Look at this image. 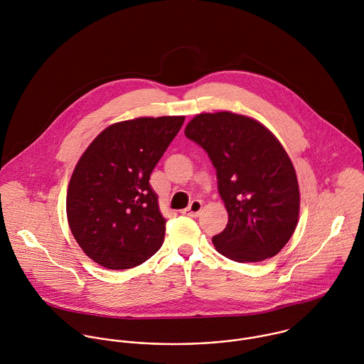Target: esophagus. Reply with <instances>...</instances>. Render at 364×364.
<instances>
[{"label": "esophagus", "mask_w": 364, "mask_h": 364, "mask_svg": "<svg viewBox=\"0 0 364 364\" xmlns=\"http://www.w3.org/2000/svg\"><path fill=\"white\" fill-rule=\"evenodd\" d=\"M202 206H203L202 200L195 199V200L189 205V208L182 210V214H185V215H191V217H196V215H199V213L202 211Z\"/></svg>", "instance_id": "1"}]
</instances>
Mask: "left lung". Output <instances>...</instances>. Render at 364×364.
I'll return each mask as SVG.
<instances>
[{
    "label": "left lung",
    "instance_id": "obj_1",
    "mask_svg": "<svg viewBox=\"0 0 364 364\" xmlns=\"http://www.w3.org/2000/svg\"><path fill=\"white\" fill-rule=\"evenodd\" d=\"M185 136L210 156L228 211L227 227L211 240L215 250L240 263L279 254L296 230L300 191L277 139L259 122L231 112L195 116Z\"/></svg>",
    "mask_w": 364,
    "mask_h": 364
}]
</instances>
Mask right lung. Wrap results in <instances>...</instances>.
<instances>
[{
	"instance_id": "add662e5",
	"label": "right lung",
	"mask_w": 364,
	"mask_h": 364,
	"mask_svg": "<svg viewBox=\"0 0 364 364\" xmlns=\"http://www.w3.org/2000/svg\"><path fill=\"white\" fill-rule=\"evenodd\" d=\"M183 122V116H162L114 123L75 165L67 192L68 224L98 264L130 269L161 248L166 221L150 175Z\"/></svg>"
}]
</instances>
